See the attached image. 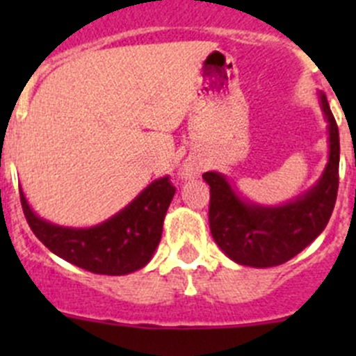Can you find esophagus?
Wrapping results in <instances>:
<instances>
[{"label":"esophagus","mask_w":356,"mask_h":356,"mask_svg":"<svg viewBox=\"0 0 356 356\" xmlns=\"http://www.w3.org/2000/svg\"><path fill=\"white\" fill-rule=\"evenodd\" d=\"M201 174V163L195 160H186V163L182 165L181 168V175L184 179H191V177H196V175Z\"/></svg>","instance_id":"1"}]
</instances>
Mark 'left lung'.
I'll use <instances>...</instances> for the list:
<instances>
[{"label": "left lung", "instance_id": "left-lung-1", "mask_svg": "<svg viewBox=\"0 0 356 356\" xmlns=\"http://www.w3.org/2000/svg\"><path fill=\"white\" fill-rule=\"evenodd\" d=\"M327 120L329 160L321 179L303 195L282 204L245 200L220 172H204L210 186V231L218 248L239 265L254 268L286 264L325 229L339 184V132L327 98L318 92Z\"/></svg>", "mask_w": 356, "mask_h": 356}]
</instances>
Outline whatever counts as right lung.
<instances>
[{"label":"right lung","mask_w":356,"mask_h":356,"mask_svg":"<svg viewBox=\"0 0 356 356\" xmlns=\"http://www.w3.org/2000/svg\"><path fill=\"white\" fill-rule=\"evenodd\" d=\"M175 188L168 175L153 181L127 207L91 227H65L34 213L20 189L24 215L32 232L51 253L84 270L125 275L152 260Z\"/></svg>","instance_id":"1"}]
</instances>
